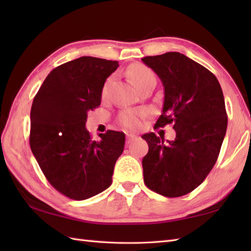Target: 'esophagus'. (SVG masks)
Listing matches in <instances>:
<instances>
[{"instance_id": "34e87169", "label": "esophagus", "mask_w": 251, "mask_h": 251, "mask_svg": "<svg viewBox=\"0 0 251 251\" xmlns=\"http://www.w3.org/2000/svg\"><path fill=\"white\" fill-rule=\"evenodd\" d=\"M126 138H127V143H130L137 139V136L134 134H127Z\"/></svg>"}]
</instances>
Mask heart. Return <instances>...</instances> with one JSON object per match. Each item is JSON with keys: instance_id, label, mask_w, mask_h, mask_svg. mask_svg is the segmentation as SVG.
Listing matches in <instances>:
<instances>
[{"instance_id": "obj_1", "label": "heart", "mask_w": 251, "mask_h": 251, "mask_svg": "<svg viewBox=\"0 0 251 251\" xmlns=\"http://www.w3.org/2000/svg\"><path fill=\"white\" fill-rule=\"evenodd\" d=\"M128 76L131 79L132 84L137 87L138 85L142 83L146 79L154 77V74L150 68H148L145 65H141V63H136V65H132L128 69ZM110 84V79L105 82L102 94L105 95L106 90H108V86ZM146 115V111L143 110H125L123 111L120 115V122L121 124L126 127L128 129H135L138 128L141 124V119Z\"/></svg>"}]
</instances>
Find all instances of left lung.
I'll list each match as a JSON object with an SVG mask.
<instances>
[{"label": "left lung", "mask_w": 251, "mask_h": 251, "mask_svg": "<svg viewBox=\"0 0 251 251\" xmlns=\"http://www.w3.org/2000/svg\"><path fill=\"white\" fill-rule=\"evenodd\" d=\"M164 86L162 115L156 128L174 124L175 140L154 132L142 136L149 152L142 159L149 189L179 197L196 189L215 166L225 139L227 116L217 77L205 67L177 51L141 59Z\"/></svg>", "instance_id": "8db88e82"}]
</instances>
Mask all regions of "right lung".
Instances as JSON below:
<instances>
[{"label":"right lung","mask_w":251,"mask_h":251,"mask_svg":"<svg viewBox=\"0 0 251 251\" xmlns=\"http://www.w3.org/2000/svg\"><path fill=\"white\" fill-rule=\"evenodd\" d=\"M119 61L79 57L55 68L31 108L30 147L49 182L75 201L108 189L124 151V132L108 130L94 141L85 127L100 105L103 85Z\"/></svg>","instance_id":"1"}]
</instances>
